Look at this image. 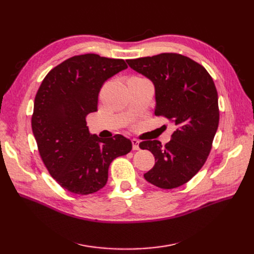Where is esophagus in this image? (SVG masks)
<instances>
[{
	"label": "esophagus",
	"instance_id": "34e87169",
	"mask_svg": "<svg viewBox=\"0 0 254 254\" xmlns=\"http://www.w3.org/2000/svg\"><path fill=\"white\" fill-rule=\"evenodd\" d=\"M131 143H132V147H133L134 150H139V149H140V146H139L140 142H139V140L132 139V140H131Z\"/></svg>",
	"mask_w": 254,
	"mask_h": 254
}]
</instances>
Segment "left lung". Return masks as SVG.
<instances>
[{
  "label": "left lung",
  "instance_id": "obj_1",
  "mask_svg": "<svg viewBox=\"0 0 254 254\" xmlns=\"http://www.w3.org/2000/svg\"><path fill=\"white\" fill-rule=\"evenodd\" d=\"M126 61L155 86V115L177 126L164 146L158 140L140 143L156 161L144 178L160 189L181 187L205 163L217 131L218 95L213 78L201 64L176 53Z\"/></svg>",
  "mask_w": 254,
  "mask_h": 254
}]
</instances>
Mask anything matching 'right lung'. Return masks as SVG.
<instances>
[{
  "label": "right lung",
  "mask_w": 254,
  "mask_h": 254,
  "mask_svg": "<svg viewBox=\"0 0 254 254\" xmlns=\"http://www.w3.org/2000/svg\"><path fill=\"white\" fill-rule=\"evenodd\" d=\"M125 68L123 59L74 56L52 68L37 92L32 128L38 150L51 176L71 193L89 195L103 189L112 161L132 149L122 134L106 140L90 134L86 122L97 111L104 82Z\"/></svg>",
  "instance_id": "add662e5"
}]
</instances>
